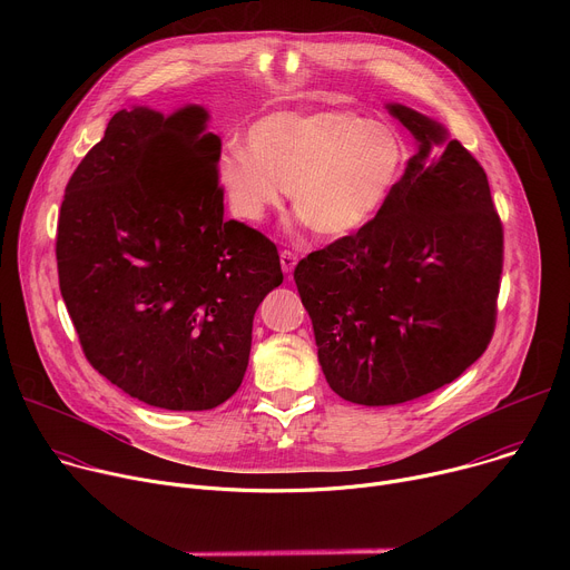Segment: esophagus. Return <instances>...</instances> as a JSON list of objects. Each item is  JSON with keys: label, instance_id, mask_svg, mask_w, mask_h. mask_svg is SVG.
Wrapping results in <instances>:
<instances>
[{"label": "esophagus", "instance_id": "1", "mask_svg": "<svg viewBox=\"0 0 570 570\" xmlns=\"http://www.w3.org/2000/svg\"><path fill=\"white\" fill-rule=\"evenodd\" d=\"M279 262H282V271L288 275V273H293V268L297 264V255L291 253V250H282L279 253Z\"/></svg>", "mask_w": 570, "mask_h": 570}]
</instances>
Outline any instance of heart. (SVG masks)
<instances>
[{"label": "heart", "mask_w": 570, "mask_h": 570, "mask_svg": "<svg viewBox=\"0 0 570 570\" xmlns=\"http://www.w3.org/2000/svg\"><path fill=\"white\" fill-rule=\"evenodd\" d=\"M405 161V141L385 121L352 110H286L259 119L248 148L223 150L218 183L243 220H262L291 189L293 209L313 234L343 238L381 214Z\"/></svg>", "instance_id": "heart-1"}]
</instances>
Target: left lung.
Returning <instances> with one entry per match:
<instances>
[{"label": "left lung", "mask_w": 570, "mask_h": 570, "mask_svg": "<svg viewBox=\"0 0 570 570\" xmlns=\"http://www.w3.org/2000/svg\"><path fill=\"white\" fill-rule=\"evenodd\" d=\"M417 150L381 214L295 266L317 361L336 394L394 405L455 381L490 345L503 225L478 159L446 130L387 104Z\"/></svg>", "instance_id": "8db88e82"}]
</instances>
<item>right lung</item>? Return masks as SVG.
<instances>
[{
	"label": "right lung",
	"mask_w": 570,
	"mask_h": 570,
	"mask_svg": "<svg viewBox=\"0 0 570 570\" xmlns=\"http://www.w3.org/2000/svg\"><path fill=\"white\" fill-rule=\"evenodd\" d=\"M207 110H119L58 216L65 306L90 365L165 411H209L246 374L253 320L282 284L275 243L223 220Z\"/></svg>",
	"instance_id": "add662e5"
}]
</instances>
